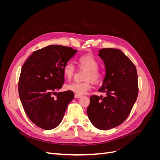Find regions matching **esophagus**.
<instances>
[{
	"mask_svg": "<svg viewBox=\"0 0 160 160\" xmlns=\"http://www.w3.org/2000/svg\"><path fill=\"white\" fill-rule=\"evenodd\" d=\"M81 97H82L81 95L77 94V93H75V98H81Z\"/></svg>",
	"mask_w": 160,
	"mask_h": 160,
	"instance_id": "esophagus-1",
	"label": "esophagus"
}]
</instances>
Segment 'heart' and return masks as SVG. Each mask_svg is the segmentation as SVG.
<instances>
[{"mask_svg": "<svg viewBox=\"0 0 160 160\" xmlns=\"http://www.w3.org/2000/svg\"><path fill=\"white\" fill-rule=\"evenodd\" d=\"M78 65L81 67L87 69L85 79H88L85 81H73L67 84V89L77 94H84L91 88V79L94 82H99L103 78V71L99 68V61L96 57L90 54L81 55L78 59ZM75 72V66L71 62H67L63 67V74L66 78L70 79Z\"/></svg>", "mask_w": 160, "mask_h": 160, "instance_id": "obj_1", "label": "heart"}]
</instances>
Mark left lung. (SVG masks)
<instances>
[{
	"instance_id": "left-lung-1",
	"label": "left lung",
	"mask_w": 160,
	"mask_h": 160,
	"mask_svg": "<svg viewBox=\"0 0 160 160\" xmlns=\"http://www.w3.org/2000/svg\"><path fill=\"white\" fill-rule=\"evenodd\" d=\"M106 74L98 89L106 96L93 95L87 113L91 123L101 130L117 127L127 119L138 95L136 67L119 49L106 48L99 51Z\"/></svg>"
}]
</instances>
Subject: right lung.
<instances>
[{"mask_svg": "<svg viewBox=\"0 0 160 160\" xmlns=\"http://www.w3.org/2000/svg\"><path fill=\"white\" fill-rule=\"evenodd\" d=\"M77 51L70 47L49 45L34 51L22 65L19 97L27 117L38 128L49 130L57 127L74 98L71 91H56L65 82V65ZM55 94L56 98L52 97Z\"/></svg>", "mask_w": 160, "mask_h": 160, "instance_id": "right-lung-1", "label": "right lung"}]
</instances>
